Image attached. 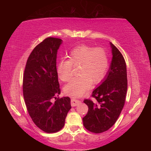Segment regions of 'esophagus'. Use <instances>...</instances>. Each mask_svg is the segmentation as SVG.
Returning <instances> with one entry per match:
<instances>
[{"instance_id": "esophagus-1", "label": "esophagus", "mask_w": 151, "mask_h": 151, "mask_svg": "<svg viewBox=\"0 0 151 151\" xmlns=\"http://www.w3.org/2000/svg\"><path fill=\"white\" fill-rule=\"evenodd\" d=\"M81 103V102L78 100H75V99H72L70 101V104L72 106H76L78 105Z\"/></svg>"}]
</instances>
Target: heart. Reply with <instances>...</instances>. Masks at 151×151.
I'll return each instance as SVG.
<instances>
[{
  "mask_svg": "<svg viewBox=\"0 0 151 151\" xmlns=\"http://www.w3.org/2000/svg\"><path fill=\"white\" fill-rule=\"evenodd\" d=\"M69 60H62L57 64V74L61 81L67 82L72 77L74 66H80L79 76L71 79L65 87L68 95L81 96L92 85L104 78L109 67V57L106 49L88 45H81L71 50Z\"/></svg>",
  "mask_w": 151,
  "mask_h": 151,
  "instance_id": "obj_1",
  "label": "heart"
}]
</instances>
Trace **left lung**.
<instances>
[{
	"instance_id": "8db88e82",
	"label": "left lung",
	"mask_w": 151,
	"mask_h": 151,
	"mask_svg": "<svg viewBox=\"0 0 151 151\" xmlns=\"http://www.w3.org/2000/svg\"><path fill=\"white\" fill-rule=\"evenodd\" d=\"M112 59L103 83L94 89L91 99L84 101L88 107L83 119L86 129L93 133L108 131L118 119L124 105L127 91V66L123 56L111 42Z\"/></svg>"
}]
</instances>
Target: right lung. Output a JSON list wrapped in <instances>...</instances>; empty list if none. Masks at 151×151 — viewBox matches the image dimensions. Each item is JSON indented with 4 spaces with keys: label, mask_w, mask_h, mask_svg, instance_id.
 Here are the masks:
<instances>
[{
    "label": "right lung",
    "mask_w": 151,
    "mask_h": 151,
    "mask_svg": "<svg viewBox=\"0 0 151 151\" xmlns=\"http://www.w3.org/2000/svg\"><path fill=\"white\" fill-rule=\"evenodd\" d=\"M60 39L48 37L33 49L25 66L22 91L27 111L36 124L45 132L59 131L71 109L69 97L51 99L60 94L57 71V55Z\"/></svg>",
    "instance_id": "add662e5"
}]
</instances>
